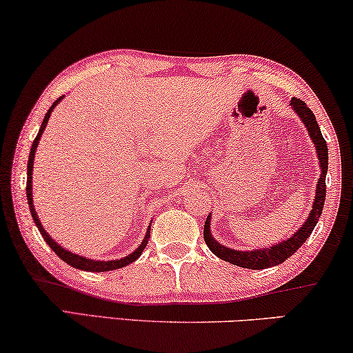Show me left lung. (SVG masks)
Returning a JSON list of instances; mask_svg holds the SVG:
<instances>
[{"mask_svg": "<svg viewBox=\"0 0 353 353\" xmlns=\"http://www.w3.org/2000/svg\"><path fill=\"white\" fill-rule=\"evenodd\" d=\"M291 108L296 112V115L301 118V121L304 123V126L309 131V136L315 145L316 157H319V165L321 174L319 177V183H316L315 188V196H314V205H312V210L307 216L304 224L297 232L292 233L290 238L283 240L276 245L270 248H262V250H232V248H227L221 245L219 241L212 236L211 233V214L206 217L205 222V241L212 254H216L219 259L230 262L233 265L243 267V269H252V270H262L267 269V267H274L285 262L286 259L294 254V252L299 250V248L304 245L307 238L310 236V233L314 232V228L319 222L321 211H323L325 205V196H326V172H327V147L326 141L321 136L320 126L315 120V115L312 110L307 107L305 102H302L301 99L292 97L291 99Z\"/></svg>", "mask_w": 353, "mask_h": 353, "instance_id": "1", "label": "left lung"}]
</instances>
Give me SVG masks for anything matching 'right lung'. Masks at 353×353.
Instances as JSON below:
<instances>
[{
    "mask_svg": "<svg viewBox=\"0 0 353 353\" xmlns=\"http://www.w3.org/2000/svg\"><path fill=\"white\" fill-rule=\"evenodd\" d=\"M63 99L59 97L57 101H54V103L51 107H49V110L46 112V115H44V120L41 123V128H39L38 131V136L34 137L33 141V145L32 148H30V157H28V163H27V200H28V206H30V214H32L33 217V222L37 224L39 233H41L44 241L48 243L49 248L56 252V254L61 257V259L65 262V264L75 267V269H79V270H86V272H110V270H115V269H121V267H125L128 264H131V262H134L136 259H139V256L142 254V251L145 250L147 243H148V238H150V225H148L147 228V233L145 236H143V240L141 245L137 246V250H134L131 254L126 256V257H121V259H113V261H96V259H89V257H83L79 254H75V252L68 251L65 250V248H62L59 243H56V240L49 235V233L44 230V227L41 224V221L38 219V214L37 211H34V205H33V196H32V176H33V161H34V152H37V147H38V142L39 139H41L43 132H44V128H46L48 125V120L49 117H51V113L54 108L57 107V103L61 102Z\"/></svg>",
    "mask_w": 353,
    "mask_h": 353,
    "instance_id": "obj_1",
    "label": "right lung"
}]
</instances>
